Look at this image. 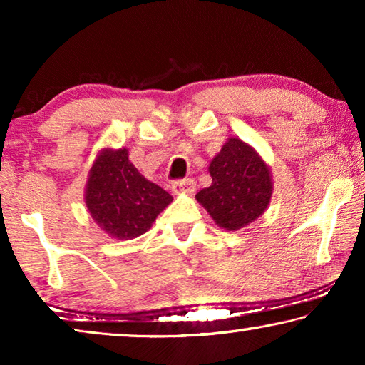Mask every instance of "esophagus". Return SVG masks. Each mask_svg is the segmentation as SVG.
<instances>
[{"label":"esophagus","mask_w":365,"mask_h":365,"mask_svg":"<svg viewBox=\"0 0 365 365\" xmlns=\"http://www.w3.org/2000/svg\"><path fill=\"white\" fill-rule=\"evenodd\" d=\"M196 190V183L193 178H185V180H178L172 183V191L175 195H193Z\"/></svg>","instance_id":"obj_1"}]
</instances>
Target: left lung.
Segmentation results:
<instances>
[{
    "instance_id": "obj_1",
    "label": "left lung",
    "mask_w": 365,
    "mask_h": 365,
    "mask_svg": "<svg viewBox=\"0 0 365 365\" xmlns=\"http://www.w3.org/2000/svg\"><path fill=\"white\" fill-rule=\"evenodd\" d=\"M207 169L212 183L196 195V201L219 227L240 230L269 207L274 191L270 168L243 140L227 138Z\"/></svg>"
}]
</instances>
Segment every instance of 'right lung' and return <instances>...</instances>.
Wrapping results in <instances>:
<instances>
[{
  "mask_svg": "<svg viewBox=\"0 0 365 365\" xmlns=\"http://www.w3.org/2000/svg\"><path fill=\"white\" fill-rule=\"evenodd\" d=\"M83 197L91 219L114 240L143 235L172 202L168 191L140 174L127 148H103L98 153Z\"/></svg>",
  "mask_w": 365,
  "mask_h": 365,
  "instance_id": "right-lung-1",
  "label": "right lung"
}]
</instances>
